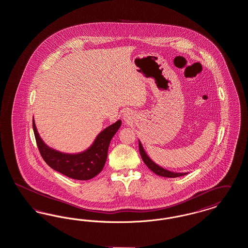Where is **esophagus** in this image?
Listing matches in <instances>:
<instances>
[{"instance_id":"34e87169","label":"esophagus","mask_w":248,"mask_h":248,"mask_svg":"<svg viewBox=\"0 0 248 248\" xmlns=\"http://www.w3.org/2000/svg\"><path fill=\"white\" fill-rule=\"evenodd\" d=\"M126 117H127V114L125 113V114H124V119L126 118Z\"/></svg>"}]
</instances>
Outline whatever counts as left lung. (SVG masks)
<instances>
[{
	"label": "left lung",
	"mask_w": 248,
	"mask_h": 248,
	"mask_svg": "<svg viewBox=\"0 0 248 248\" xmlns=\"http://www.w3.org/2000/svg\"><path fill=\"white\" fill-rule=\"evenodd\" d=\"M139 146H140V147H139V148H140V155H141L143 162H144L145 165H147V166H148L154 173H155L156 175L161 176V177H177L184 176V175L187 174V173H175V172H171V171H168V170H166L165 168H163V167L156 165L155 163H154V162L151 160V158L146 154L144 149H143V147H142L140 141L139 142Z\"/></svg>",
	"instance_id": "obj_1"
}]
</instances>
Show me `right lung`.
I'll return each instance as SVG.
<instances>
[{
  "mask_svg": "<svg viewBox=\"0 0 248 248\" xmlns=\"http://www.w3.org/2000/svg\"><path fill=\"white\" fill-rule=\"evenodd\" d=\"M122 122L119 120L103 130L93 145L85 152L78 154L59 153L45 144L36 129L34 120L32 127L39 152L45 162L59 173L78 180H88L98 175L106 163L108 150L112 137L116 134Z\"/></svg>",
  "mask_w": 248,
  "mask_h": 248,
  "instance_id": "add662e5",
  "label": "right lung"
}]
</instances>
